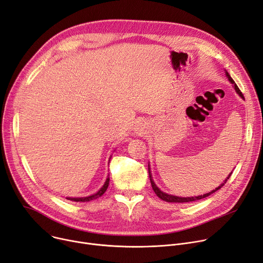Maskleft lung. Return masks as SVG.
I'll return each mask as SVG.
<instances>
[{
  "mask_svg": "<svg viewBox=\"0 0 263 263\" xmlns=\"http://www.w3.org/2000/svg\"><path fill=\"white\" fill-rule=\"evenodd\" d=\"M226 76H227V78L229 79V81L232 83V84H234V89H236V91L242 97V98H244V96H243V93H242V91L240 90V88L237 86V84L236 83H234V81L232 80V78L229 76V73L226 71ZM149 168V167H148ZM231 174H232V172L229 174V176L227 177V179L226 180L220 184L218 187H216L215 190H213V191H211V192H209V193H206V194H204V195H200V196H196V197H178V196H174V195H170V194H166V193H164V192H162V191H160L159 189H158V186L155 184V182H154V180H153V177H151V175H150V170H149V178H150V182H151V186H153V189H154V191H155V193L157 194V196L159 197V198H161L162 200H165V201H167V202H190V201H195V200H199V199H202V198H204V197H208V196H210L212 193H214V192H216L217 190H219L220 187H222L226 182H227V180L229 179V177L231 176Z\"/></svg>",
  "mask_w": 263,
  "mask_h": 263,
  "instance_id": "left-lung-1",
  "label": "left lung"
}]
</instances>
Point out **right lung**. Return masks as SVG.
Returning <instances> with one entry per match:
<instances>
[{
  "label": "right lung",
  "mask_w": 263,
  "mask_h": 263,
  "mask_svg": "<svg viewBox=\"0 0 263 263\" xmlns=\"http://www.w3.org/2000/svg\"><path fill=\"white\" fill-rule=\"evenodd\" d=\"M108 182H109V178L106 179V181H105L104 185H103L98 192H97L95 195H91V196H88V197H82V198H71V197H69V198H67V199L73 200V201H89V200L98 198V197H100V196H102V195L104 194V192L106 191V189H107V186H108Z\"/></svg>",
  "instance_id": "1"
}]
</instances>
